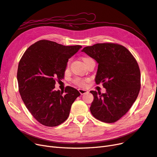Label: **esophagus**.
Wrapping results in <instances>:
<instances>
[{
    "label": "esophagus",
    "mask_w": 157,
    "mask_h": 157,
    "mask_svg": "<svg viewBox=\"0 0 157 157\" xmlns=\"http://www.w3.org/2000/svg\"><path fill=\"white\" fill-rule=\"evenodd\" d=\"M78 91L80 92V94L82 95V94H86L88 92V91L86 90H84V89H78Z\"/></svg>",
    "instance_id": "34e87169"
}]
</instances>
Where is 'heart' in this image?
I'll return each instance as SVG.
<instances>
[{
	"mask_svg": "<svg viewBox=\"0 0 157 157\" xmlns=\"http://www.w3.org/2000/svg\"><path fill=\"white\" fill-rule=\"evenodd\" d=\"M92 59L89 58V57H84V58H82V60L84 61V63H85L86 62H87V61H90V60H92ZM69 63L70 61H69L67 62V67H68L69 65ZM85 80L84 79H82V78H80L79 77H75L73 80V82L76 84L77 85V86H83L85 85Z\"/></svg>",
	"mask_w": 157,
	"mask_h": 157,
	"instance_id": "1",
	"label": "heart"
}]
</instances>
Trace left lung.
I'll return each instance as SVG.
<instances>
[{
	"label": "left lung",
	"mask_w": 157,
	"mask_h": 157,
	"mask_svg": "<svg viewBox=\"0 0 157 157\" xmlns=\"http://www.w3.org/2000/svg\"><path fill=\"white\" fill-rule=\"evenodd\" d=\"M82 52L98 62L95 80L106 89L105 94L90 91L94 98L90 107L92 115L103 122H115L129 111L139 94L141 75L137 61L124 46L115 43H98Z\"/></svg>",
	"instance_id": "obj_1"
}]
</instances>
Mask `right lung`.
<instances>
[{"label":"right lung","instance_id":"right-lung-1","mask_svg":"<svg viewBox=\"0 0 157 157\" xmlns=\"http://www.w3.org/2000/svg\"><path fill=\"white\" fill-rule=\"evenodd\" d=\"M81 48L40 40L21 57L17 73L19 92L28 110L41 124L54 127L65 122L80 95L71 86L65 88V94L54 88L57 80L64 78L69 59Z\"/></svg>","mask_w":157,"mask_h":157}]
</instances>
